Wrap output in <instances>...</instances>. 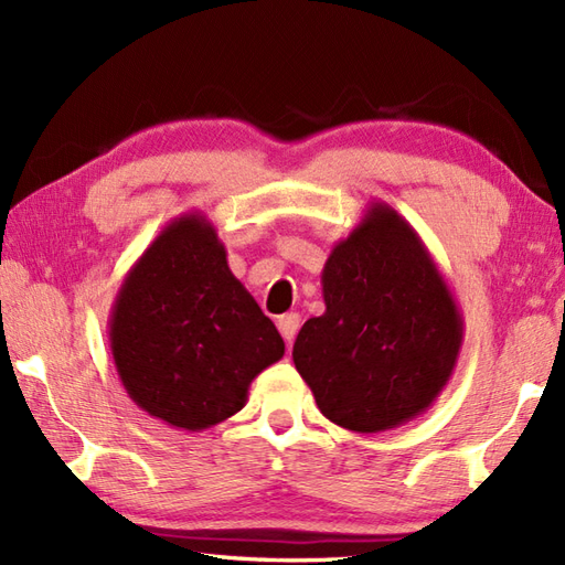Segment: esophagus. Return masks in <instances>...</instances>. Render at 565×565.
<instances>
[{
  "instance_id": "34e87169",
  "label": "esophagus",
  "mask_w": 565,
  "mask_h": 565,
  "mask_svg": "<svg viewBox=\"0 0 565 565\" xmlns=\"http://www.w3.org/2000/svg\"><path fill=\"white\" fill-rule=\"evenodd\" d=\"M276 328H279L281 338L291 344L294 338H296L298 328H301V316H298V313H286V316H281L279 320H276Z\"/></svg>"
}]
</instances>
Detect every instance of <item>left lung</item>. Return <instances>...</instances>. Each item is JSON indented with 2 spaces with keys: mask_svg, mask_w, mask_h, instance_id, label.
<instances>
[{
  "mask_svg": "<svg viewBox=\"0 0 565 565\" xmlns=\"http://www.w3.org/2000/svg\"><path fill=\"white\" fill-rule=\"evenodd\" d=\"M326 313L294 364L330 423L376 435L411 423L454 374L463 318L415 227L374 201L322 267Z\"/></svg>",
  "mask_w": 565,
  "mask_h": 565,
  "instance_id": "obj_1",
  "label": "left lung"
}]
</instances>
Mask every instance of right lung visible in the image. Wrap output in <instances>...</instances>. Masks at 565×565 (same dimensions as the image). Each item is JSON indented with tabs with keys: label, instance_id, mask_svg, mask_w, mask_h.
Masks as SVG:
<instances>
[{
	"label": "right lung",
	"instance_id": "right-lung-1",
	"mask_svg": "<svg viewBox=\"0 0 565 565\" xmlns=\"http://www.w3.org/2000/svg\"><path fill=\"white\" fill-rule=\"evenodd\" d=\"M126 393L164 425L201 431L247 403L249 383L284 340L227 267L203 213H184L130 267L109 318Z\"/></svg>",
	"mask_w": 565,
	"mask_h": 565
}]
</instances>
